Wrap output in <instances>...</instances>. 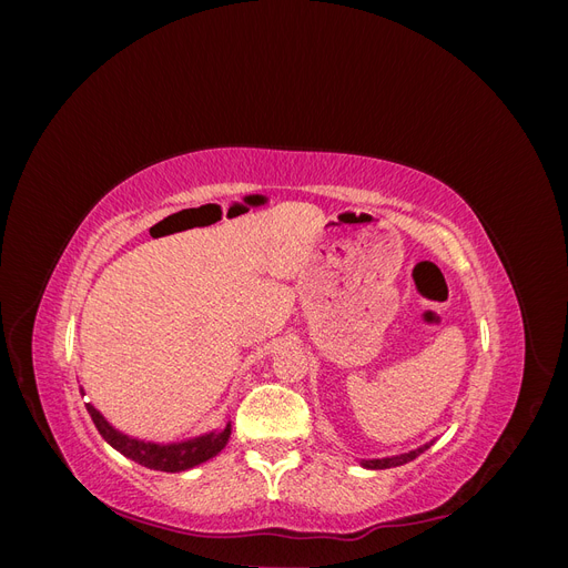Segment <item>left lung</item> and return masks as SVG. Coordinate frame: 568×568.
<instances>
[{
    "label": "left lung",
    "instance_id": "obj_1",
    "mask_svg": "<svg viewBox=\"0 0 568 568\" xmlns=\"http://www.w3.org/2000/svg\"><path fill=\"white\" fill-rule=\"evenodd\" d=\"M432 443H434V440H432ZM432 443H426V445H422V448L409 450V453H405V455L384 457V459H363L359 464H363V467H367V469H390V467H400V464H407V462H412L415 457H419L424 450L432 448Z\"/></svg>",
    "mask_w": 568,
    "mask_h": 568
}]
</instances>
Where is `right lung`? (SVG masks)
<instances>
[{"label":"right lung","mask_w":568,"mask_h":568,"mask_svg":"<svg viewBox=\"0 0 568 568\" xmlns=\"http://www.w3.org/2000/svg\"><path fill=\"white\" fill-rule=\"evenodd\" d=\"M88 412L94 422V426L99 428V434L104 436V440L118 453H123L125 457L134 459L136 464H142L146 469H156V471H184V469H192L196 464L205 462L215 457L222 448H225L232 428L230 424L222 428V432H213V434H205L192 440H184V443H170V445H159V443H144V440H136L130 438L125 434L115 432V428L99 415V409L88 403Z\"/></svg>","instance_id":"obj_1"}]
</instances>
